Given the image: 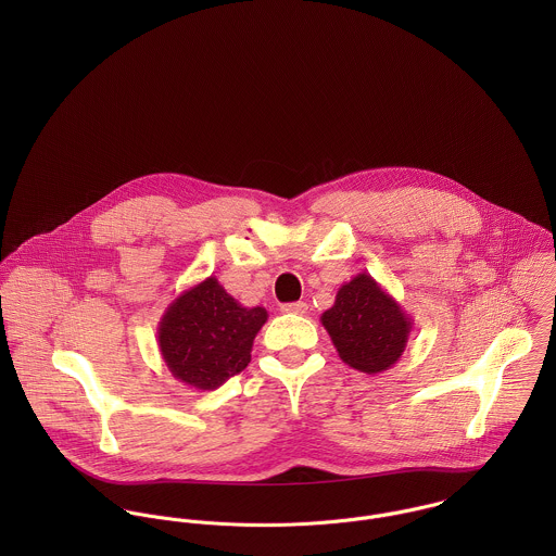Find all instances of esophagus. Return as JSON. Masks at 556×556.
I'll return each mask as SVG.
<instances>
[{"label":"esophagus","instance_id":"34e87169","mask_svg":"<svg viewBox=\"0 0 556 556\" xmlns=\"http://www.w3.org/2000/svg\"><path fill=\"white\" fill-rule=\"evenodd\" d=\"M282 313H287V315H300V317H304V315L308 313V304H306V302H293V304H285V306H282Z\"/></svg>","mask_w":556,"mask_h":556}]
</instances>
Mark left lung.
I'll return each mask as SVG.
<instances>
[{
    "label": "left lung",
    "mask_w": 556,
    "mask_h": 556,
    "mask_svg": "<svg viewBox=\"0 0 556 556\" xmlns=\"http://www.w3.org/2000/svg\"><path fill=\"white\" fill-rule=\"evenodd\" d=\"M340 359L351 368L379 375L390 370L413 329V320L370 274L342 285L336 302L320 315Z\"/></svg>",
    "instance_id": "8db88e82"
}]
</instances>
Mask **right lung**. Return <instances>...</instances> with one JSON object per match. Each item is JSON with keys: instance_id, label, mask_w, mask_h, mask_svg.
Returning <instances> with one entry per match:
<instances>
[{"instance_id": "add662e5", "label": "right lung", "mask_w": 556, "mask_h": 556, "mask_svg": "<svg viewBox=\"0 0 556 556\" xmlns=\"http://www.w3.org/2000/svg\"><path fill=\"white\" fill-rule=\"evenodd\" d=\"M267 311L245 308L218 278L186 289L159 323V349L170 375L197 390H218L250 362Z\"/></svg>"}]
</instances>
